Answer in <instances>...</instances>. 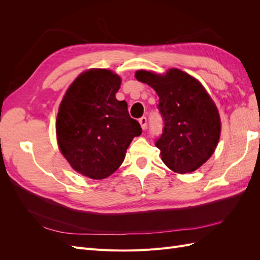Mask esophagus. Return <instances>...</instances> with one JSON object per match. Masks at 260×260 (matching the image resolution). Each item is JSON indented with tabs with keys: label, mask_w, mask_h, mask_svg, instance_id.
<instances>
[{
	"label": "esophagus",
	"mask_w": 260,
	"mask_h": 260,
	"mask_svg": "<svg viewBox=\"0 0 260 260\" xmlns=\"http://www.w3.org/2000/svg\"><path fill=\"white\" fill-rule=\"evenodd\" d=\"M139 122H140V124H141V127H142V129L143 130H145L146 129V127H147V119H146V117H141L140 119H139Z\"/></svg>",
	"instance_id": "esophagus-1"
}]
</instances>
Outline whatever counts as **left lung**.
Instances as JSON below:
<instances>
[{
    "label": "left lung",
    "instance_id": "obj_1",
    "mask_svg": "<svg viewBox=\"0 0 260 260\" xmlns=\"http://www.w3.org/2000/svg\"><path fill=\"white\" fill-rule=\"evenodd\" d=\"M136 78L159 96L157 108L164 120L155 145L162 161L178 174L195 171L214 153L220 138V117L203 85L180 69L166 75L139 70Z\"/></svg>",
    "mask_w": 260,
    "mask_h": 260
}]
</instances>
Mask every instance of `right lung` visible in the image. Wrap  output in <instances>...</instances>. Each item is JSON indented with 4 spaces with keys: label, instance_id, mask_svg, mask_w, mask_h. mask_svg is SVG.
Masks as SVG:
<instances>
[{
    "label": "right lung",
    "instance_id": "add662e5",
    "mask_svg": "<svg viewBox=\"0 0 260 260\" xmlns=\"http://www.w3.org/2000/svg\"><path fill=\"white\" fill-rule=\"evenodd\" d=\"M119 76L91 69L69 86L56 119L60 152L76 171L91 179L111 176L122 164L132 139L142 133L125 101H118Z\"/></svg>",
    "mask_w": 260,
    "mask_h": 260
}]
</instances>
